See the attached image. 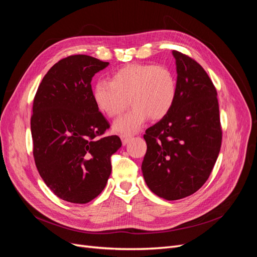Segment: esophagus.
<instances>
[{"label":"esophagus","instance_id":"34e87169","mask_svg":"<svg viewBox=\"0 0 257 257\" xmlns=\"http://www.w3.org/2000/svg\"><path fill=\"white\" fill-rule=\"evenodd\" d=\"M121 141H122V144L125 146L132 141V136L131 135H121Z\"/></svg>","mask_w":257,"mask_h":257}]
</instances>
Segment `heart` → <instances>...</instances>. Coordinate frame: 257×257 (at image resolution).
I'll list each match as a JSON object with an SVG mask.
<instances>
[{
  "mask_svg": "<svg viewBox=\"0 0 257 257\" xmlns=\"http://www.w3.org/2000/svg\"><path fill=\"white\" fill-rule=\"evenodd\" d=\"M92 97L99 112L113 118L127 105L133 106L116 119L112 130L121 135L135 134L150 119L161 120L170 112L177 97V81L167 67L128 64L115 71L109 81H98Z\"/></svg>",
  "mask_w": 257,
  "mask_h": 257,
  "instance_id": "obj_1",
  "label": "heart"
}]
</instances>
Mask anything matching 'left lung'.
Instances as JSON below:
<instances>
[{
	"instance_id": "obj_1",
	"label": "left lung",
	"mask_w": 257,
	"mask_h": 257,
	"mask_svg": "<svg viewBox=\"0 0 257 257\" xmlns=\"http://www.w3.org/2000/svg\"><path fill=\"white\" fill-rule=\"evenodd\" d=\"M177 97L173 109L144 135L147 152L142 170L154 194L177 200L207 181L222 143L216 90L195 60L173 51Z\"/></svg>"
}]
</instances>
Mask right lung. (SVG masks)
<instances>
[{"label":"right lung","instance_id":"1","mask_svg":"<svg viewBox=\"0 0 257 257\" xmlns=\"http://www.w3.org/2000/svg\"><path fill=\"white\" fill-rule=\"evenodd\" d=\"M85 54L60 60L37 89L31 118L33 155L46 185L61 199L87 204L104 190L121 139L92 97V77L108 66Z\"/></svg>","mask_w":257,"mask_h":257}]
</instances>
